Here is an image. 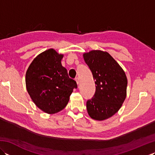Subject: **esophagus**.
<instances>
[{
	"label": "esophagus",
	"mask_w": 155,
	"mask_h": 155,
	"mask_svg": "<svg viewBox=\"0 0 155 155\" xmlns=\"http://www.w3.org/2000/svg\"><path fill=\"white\" fill-rule=\"evenodd\" d=\"M76 82H77V84H78L80 83V81H79V78L78 77H77V78H76Z\"/></svg>",
	"instance_id": "34e87169"
}]
</instances>
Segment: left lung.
Segmentation results:
<instances>
[{
    "mask_svg": "<svg viewBox=\"0 0 155 155\" xmlns=\"http://www.w3.org/2000/svg\"><path fill=\"white\" fill-rule=\"evenodd\" d=\"M96 84L93 97L87 101L89 116L103 120L117 113L127 96V78L117 62L107 52L92 51L83 54Z\"/></svg>",
    "mask_w": 155,
    "mask_h": 155,
    "instance_id": "8db88e82",
    "label": "left lung"
}]
</instances>
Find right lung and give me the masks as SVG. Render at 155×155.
I'll return each instance as SVG.
<instances>
[{
    "label": "right lung",
    "mask_w": 155,
    "mask_h": 155,
    "mask_svg": "<svg viewBox=\"0 0 155 155\" xmlns=\"http://www.w3.org/2000/svg\"><path fill=\"white\" fill-rule=\"evenodd\" d=\"M62 54L48 49L36 57L26 72L27 90L35 104L48 114L64 109L74 88L76 81L68 77L61 64Z\"/></svg>",
    "instance_id": "right-lung-1"
}]
</instances>
